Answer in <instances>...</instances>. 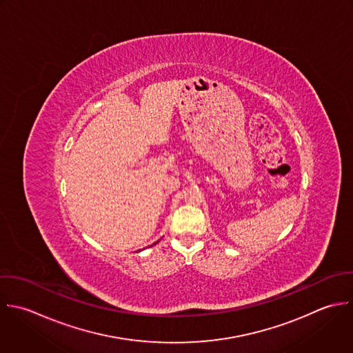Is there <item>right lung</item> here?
I'll return each instance as SVG.
<instances>
[{"instance_id":"obj_1","label":"right lung","mask_w":353,"mask_h":353,"mask_svg":"<svg viewBox=\"0 0 353 353\" xmlns=\"http://www.w3.org/2000/svg\"><path fill=\"white\" fill-rule=\"evenodd\" d=\"M154 245H155V243H154Z\"/></svg>"}]
</instances>
